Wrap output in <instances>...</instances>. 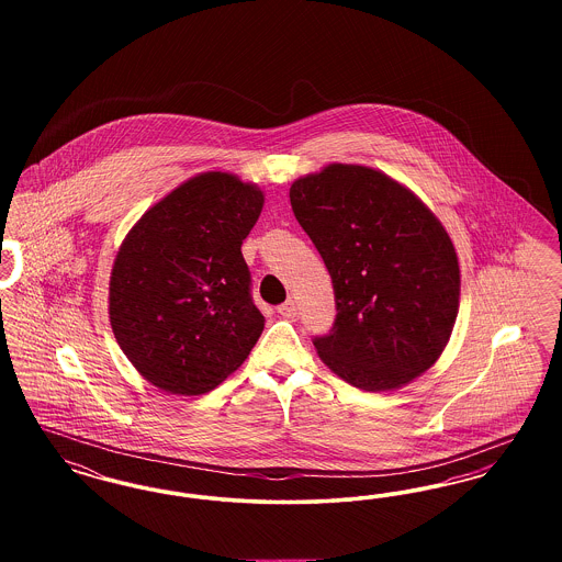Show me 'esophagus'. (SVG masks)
Instances as JSON below:
<instances>
[{"label": "esophagus", "instance_id": "34e87169", "mask_svg": "<svg viewBox=\"0 0 562 562\" xmlns=\"http://www.w3.org/2000/svg\"><path fill=\"white\" fill-rule=\"evenodd\" d=\"M278 314L284 316V318H294L296 316V301L289 299L282 305H278Z\"/></svg>", "mask_w": 562, "mask_h": 562}]
</instances>
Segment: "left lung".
Returning a JSON list of instances; mask_svg holds the SVG:
<instances>
[{"mask_svg":"<svg viewBox=\"0 0 562 562\" xmlns=\"http://www.w3.org/2000/svg\"><path fill=\"white\" fill-rule=\"evenodd\" d=\"M291 206L335 291L333 328L314 337L322 362L367 392L428 371L459 310L457 252L440 221L413 191L353 164L296 179Z\"/></svg>","mask_w":562,"mask_h":562,"instance_id":"left-lung-1","label":"left lung"}]
</instances>
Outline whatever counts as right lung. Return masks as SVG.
I'll return each mask as SVG.
<instances>
[{"mask_svg": "<svg viewBox=\"0 0 562 562\" xmlns=\"http://www.w3.org/2000/svg\"><path fill=\"white\" fill-rule=\"evenodd\" d=\"M263 191L227 172H204L138 218L115 257L109 321L149 383L198 396L234 373L263 333L241 240Z\"/></svg>", "mask_w": 562, "mask_h": 562, "instance_id": "right-lung-1", "label": "right lung"}]
</instances>
